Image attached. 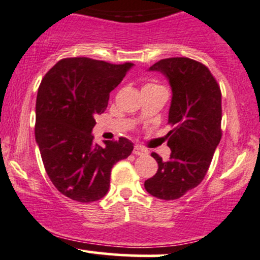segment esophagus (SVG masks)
I'll use <instances>...</instances> for the list:
<instances>
[{
    "instance_id": "1",
    "label": "esophagus",
    "mask_w": 260,
    "mask_h": 260,
    "mask_svg": "<svg viewBox=\"0 0 260 260\" xmlns=\"http://www.w3.org/2000/svg\"><path fill=\"white\" fill-rule=\"evenodd\" d=\"M134 155H138V156H145V155H147V150L146 149H144V147H141V146H135L134 147Z\"/></svg>"
}]
</instances>
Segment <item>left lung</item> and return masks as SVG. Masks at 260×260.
Wrapping results in <instances>:
<instances>
[{
    "instance_id": "obj_1",
    "label": "left lung",
    "mask_w": 260,
    "mask_h": 260,
    "mask_svg": "<svg viewBox=\"0 0 260 260\" xmlns=\"http://www.w3.org/2000/svg\"><path fill=\"white\" fill-rule=\"evenodd\" d=\"M160 72L171 86L172 98L167 133L170 160L157 153L155 176L145 189L160 200H177L202 182L220 141L222 94L208 68L189 58L161 59L149 68Z\"/></svg>"
}]
</instances>
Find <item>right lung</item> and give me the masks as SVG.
Instances as JSON below:
<instances>
[{"label":"right lung","mask_w":260,"mask_h":260,"mask_svg":"<svg viewBox=\"0 0 260 260\" xmlns=\"http://www.w3.org/2000/svg\"><path fill=\"white\" fill-rule=\"evenodd\" d=\"M134 64L90 58L59 60L42 79L36 102V142L47 175L60 193L89 203L108 193L110 172L130 155L126 138L93 141L95 116L104 113L109 94Z\"/></svg>","instance_id":"obj_1"}]
</instances>
